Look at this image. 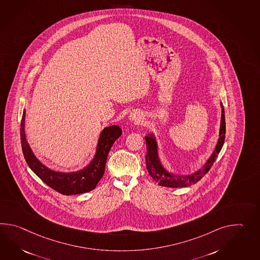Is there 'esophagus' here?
<instances>
[{
	"mask_svg": "<svg viewBox=\"0 0 260 260\" xmlns=\"http://www.w3.org/2000/svg\"><path fill=\"white\" fill-rule=\"evenodd\" d=\"M128 119L134 123H140L142 121V115L138 111H133L128 116Z\"/></svg>",
	"mask_w": 260,
	"mask_h": 260,
	"instance_id": "esophagus-1",
	"label": "esophagus"
}]
</instances>
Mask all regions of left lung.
Here are the masks:
<instances>
[{"instance_id": "8db88e82", "label": "left lung", "mask_w": 260, "mask_h": 260, "mask_svg": "<svg viewBox=\"0 0 260 260\" xmlns=\"http://www.w3.org/2000/svg\"><path fill=\"white\" fill-rule=\"evenodd\" d=\"M220 106L222 108L221 109L222 114H221V122H220L219 138L217 140V144L214 147V152L208 158L207 161L205 162V164L195 173L184 175V174H175L167 171L162 165L161 161L159 159L158 145L154 133H149L144 137L146 148H147L146 155H145L146 169L150 174L151 177L155 180L158 185L167 186V187L189 186L193 184H196L198 181L202 179V177L209 172V170L214 164L215 158L218 156L225 142V111L222 103L220 104Z\"/></svg>"}]
</instances>
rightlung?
<instances>
[{
  "mask_svg": "<svg viewBox=\"0 0 260 260\" xmlns=\"http://www.w3.org/2000/svg\"><path fill=\"white\" fill-rule=\"evenodd\" d=\"M25 115L26 111L24 110L20 124V139L24 157L30 170L46 185L63 195L83 194L93 190L104 176L107 156L113 144L121 135V128L116 125L104 127L99 137L96 153L87 167L77 172L62 173L46 167L35 156L26 139Z\"/></svg>",
  "mask_w": 260,
  "mask_h": 260,
  "instance_id": "1",
  "label": "right lung"
}]
</instances>
